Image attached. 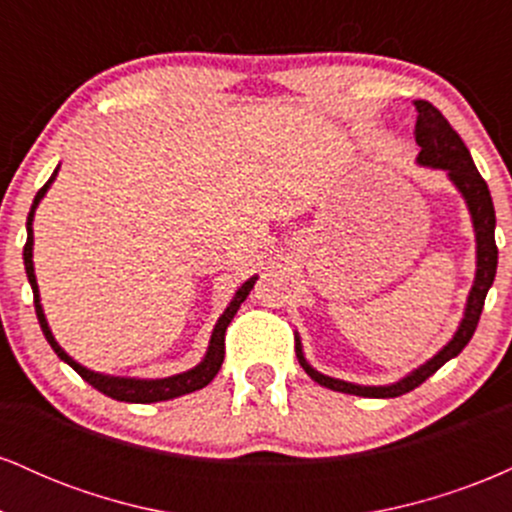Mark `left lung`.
<instances>
[{
    "mask_svg": "<svg viewBox=\"0 0 512 512\" xmlns=\"http://www.w3.org/2000/svg\"><path fill=\"white\" fill-rule=\"evenodd\" d=\"M416 110H419V120H416V144L421 146L419 151V163L431 168H443L448 170L450 180L460 187V192L467 199V207L472 211L474 231H477V279H474L472 291H469L467 310H464V320L457 330L455 337L448 346H443V351H438L426 366L416 368L414 373L407 375L404 380H399L395 385L385 387H363L354 383H344V380L330 378V375L317 373L315 368L308 366V361L303 358L301 342L296 339V356L305 373L315 380V383L330 387V390L346 392V395H358V397H375V399H387V397H399L407 395V392L426 383L440 366L455 358L464 346L469 344L474 330L479 325L481 310H484L486 293H489L493 276H496V264H498V248H496V211H493L491 192L486 180L481 178L477 166H474L469 149L464 146L460 134L450 127V122L445 120L443 113L438 108H433L428 101H416Z\"/></svg>",
    "mask_w": 512,
    "mask_h": 512,
    "instance_id": "1",
    "label": "left lung"
}]
</instances>
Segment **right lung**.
I'll return each instance as SVG.
<instances>
[{
	"label": "right lung",
	"instance_id": "add662e5",
	"mask_svg": "<svg viewBox=\"0 0 512 512\" xmlns=\"http://www.w3.org/2000/svg\"><path fill=\"white\" fill-rule=\"evenodd\" d=\"M55 175H57V170L50 175V180L45 182L43 187H40L38 195H35V199H33V207H31V211H28V221H26L28 238H26V245H23V264H26V274H28V281H31V289H33L35 315H38L40 330H43L45 339H48V344L52 346V351H55V354L60 356L64 363H69V366H72L76 373H79L81 378L86 380L88 385H93L98 392H103V395L117 399V402H134V404L166 402V399L187 395V392H195V390H202V387H207L211 380H214V375L219 373V368L223 363V354H226V327L231 325L233 315L238 313L240 303L248 298V293L252 289V284H255V279L245 281V284L240 286L236 296H233L231 305L226 308V313L219 317V322H216L214 334H211V342H209V351H207V356H204V361L192 370H187V373L173 375V378H163V380H134V378H108V375L86 370L84 366H79V363H76L72 356L64 354L62 346L55 342V337H52L48 322H45L43 308H40L38 284H35V274H33V228H31L33 211H35V207H38V202L43 199L45 192H48L50 182L55 180Z\"/></svg>",
	"mask_w": 512,
	"mask_h": 512
}]
</instances>
